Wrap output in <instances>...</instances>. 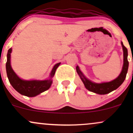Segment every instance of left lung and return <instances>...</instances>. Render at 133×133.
I'll list each match as a JSON object with an SVG mask.
<instances>
[{"label": "left lung", "mask_w": 133, "mask_h": 133, "mask_svg": "<svg viewBox=\"0 0 133 133\" xmlns=\"http://www.w3.org/2000/svg\"><path fill=\"white\" fill-rule=\"evenodd\" d=\"M121 45L123 47V66L122 71L120 74L116 79H114L113 81L108 82H103V83H96L93 82L87 79L82 72L79 69V67H76V71L77 74H79V77L81 79L82 81L83 82L84 84L88 90L89 91L93 92L96 94H106L108 93L112 92L114 90L118 88L121 85L123 84L124 81L126 79V74L128 72V66H129V62L128 61V49L126 47L123 45V42H121ZM133 62V61H132Z\"/></svg>", "instance_id": "8db88e82"}]
</instances>
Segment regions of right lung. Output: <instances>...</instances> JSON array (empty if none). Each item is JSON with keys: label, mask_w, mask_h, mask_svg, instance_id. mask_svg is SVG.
<instances>
[{"label": "right lung", "mask_w": 133, "mask_h": 133, "mask_svg": "<svg viewBox=\"0 0 133 133\" xmlns=\"http://www.w3.org/2000/svg\"><path fill=\"white\" fill-rule=\"evenodd\" d=\"M12 52V48L9 49L7 56V62H6V72H7V77L12 86L22 95L27 97H34L38 94L44 92L49 89L51 87L52 81V78L54 77L56 69L61 62L56 64L52 69L50 74L49 79L47 80L39 81L32 80L27 81L23 80L18 77L15 73L10 65V54Z\"/></svg>", "instance_id": "obj_1"}]
</instances>
